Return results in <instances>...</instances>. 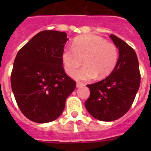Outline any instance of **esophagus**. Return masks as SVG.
Listing matches in <instances>:
<instances>
[{
  "mask_svg": "<svg viewBox=\"0 0 151 151\" xmlns=\"http://www.w3.org/2000/svg\"><path fill=\"white\" fill-rule=\"evenodd\" d=\"M85 83H82V82H77L76 83V87L77 88H81L85 86Z\"/></svg>",
  "mask_w": 151,
  "mask_h": 151,
  "instance_id": "esophagus-1",
  "label": "esophagus"
}]
</instances>
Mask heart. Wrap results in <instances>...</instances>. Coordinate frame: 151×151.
<instances>
[{
    "instance_id": "1",
    "label": "heart",
    "mask_w": 151,
    "mask_h": 151,
    "mask_svg": "<svg viewBox=\"0 0 151 151\" xmlns=\"http://www.w3.org/2000/svg\"><path fill=\"white\" fill-rule=\"evenodd\" d=\"M61 58L69 76L74 74L83 60L85 66L75 73L74 78L88 81L96 76L105 78L114 70L118 62L119 50L114 44L109 43L102 37L83 35L74 38L73 48L63 49Z\"/></svg>"
}]
</instances>
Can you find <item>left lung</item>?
Wrapping results in <instances>:
<instances>
[{
	"label": "left lung",
	"mask_w": 151,
	"mask_h": 151,
	"mask_svg": "<svg viewBox=\"0 0 151 151\" xmlns=\"http://www.w3.org/2000/svg\"><path fill=\"white\" fill-rule=\"evenodd\" d=\"M110 38L119 48L118 62L106 78L91 85L86 110L98 120L110 122L123 116L132 105L141 82L139 64L135 51L114 35Z\"/></svg>",
	"instance_id": "1"
}]
</instances>
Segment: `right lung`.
<instances>
[{
    "mask_svg": "<svg viewBox=\"0 0 151 151\" xmlns=\"http://www.w3.org/2000/svg\"><path fill=\"white\" fill-rule=\"evenodd\" d=\"M66 32L41 31L17 53L11 73V87L19 110L37 123L55 120L76 82L66 75L62 52Z\"/></svg>",
    "mask_w": 151,
    "mask_h": 151,
    "instance_id": "right-lung-1",
    "label": "right lung"
}]
</instances>
